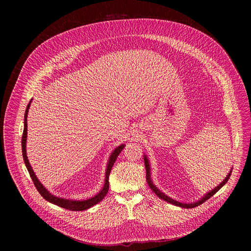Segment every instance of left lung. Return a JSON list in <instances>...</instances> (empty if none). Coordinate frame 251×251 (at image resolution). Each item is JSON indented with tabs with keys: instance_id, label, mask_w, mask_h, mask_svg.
<instances>
[{
	"instance_id": "obj_1",
	"label": "left lung",
	"mask_w": 251,
	"mask_h": 251,
	"mask_svg": "<svg viewBox=\"0 0 251 251\" xmlns=\"http://www.w3.org/2000/svg\"><path fill=\"white\" fill-rule=\"evenodd\" d=\"M144 162H145V167H146V178H147V183H148L150 189H151V190L156 194V196H158L161 200H164V201H167V202H170V203H172V204H174V205L180 206V207H183V208H193V207H196V206L201 204L202 202H204L206 200H208L210 197H212L217 192H219V191L227 183L228 178H229V176H230V175H231V172H232V168H231V169L229 170L228 174L226 175V176L225 177V180H224L219 186H217L216 188L212 189L211 191H209V192H207L206 194H204L200 200H198V201H193V202H183V201H176V200L172 199L171 197L167 196L165 193H163L162 191H160V190L156 187V185L153 183L152 177H151V166H150V161H149L147 155H145V154H144Z\"/></svg>"
}]
</instances>
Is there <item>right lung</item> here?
Instances as JSON below:
<instances>
[{
  "label": "right lung",
  "instance_id": "obj_1",
  "mask_svg": "<svg viewBox=\"0 0 251 251\" xmlns=\"http://www.w3.org/2000/svg\"><path fill=\"white\" fill-rule=\"evenodd\" d=\"M32 99H30V101L28 102L26 109L25 112V119H24V133H23V137H22V151H23V157H24V161L25 164V167L29 173V176L31 177V180L37 188V190L39 191V193L41 194V196L48 201L56 204L60 207L69 209V210H75V211H79V210H85L90 208L91 206L97 204L98 202H100L104 197L106 196V194L108 193L109 190V175L111 172V169L117 159V157L119 156V154L121 153V151L124 149L125 144H121L119 146H117L110 154L108 162H107V166H106V171H105V177H104V185L102 187V189L93 197L86 199V200H70V199H64V198H60V197H56L54 195H52L38 178L37 175L33 172L27 156H26V137H27V113H28V109L29 106L31 103Z\"/></svg>",
  "mask_w": 251,
  "mask_h": 251
}]
</instances>
